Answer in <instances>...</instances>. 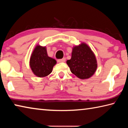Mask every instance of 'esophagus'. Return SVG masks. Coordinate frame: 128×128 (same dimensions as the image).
<instances>
[{"label":"esophagus","instance_id":"esophagus-1","mask_svg":"<svg viewBox=\"0 0 128 128\" xmlns=\"http://www.w3.org/2000/svg\"><path fill=\"white\" fill-rule=\"evenodd\" d=\"M66 62V58H63L62 59H59L58 60V62Z\"/></svg>","mask_w":128,"mask_h":128}]
</instances>
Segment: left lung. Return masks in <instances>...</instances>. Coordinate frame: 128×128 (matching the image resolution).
<instances>
[{
  "mask_svg": "<svg viewBox=\"0 0 128 128\" xmlns=\"http://www.w3.org/2000/svg\"><path fill=\"white\" fill-rule=\"evenodd\" d=\"M66 64L73 74L80 79L89 78L96 72L97 61L95 54L86 43L73 47L72 57Z\"/></svg>",
  "mask_w": 128,
  "mask_h": 128,
  "instance_id": "left-lung-1",
  "label": "left lung"
}]
</instances>
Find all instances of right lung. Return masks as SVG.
I'll return each mask as SVG.
<instances>
[{
    "label": "right lung",
    "instance_id": "add662e5",
    "mask_svg": "<svg viewBox=\"0 0 128 128\" xmlns=\"http://www.w3.org/2000/svg\"><path fill=\"white\" fill-rule=\"evenodd\" d=\"M30 67L36 76L44 77L52 71L56 61L47 55L46 47L36 45L30 59Z\"/></svg>",
    "mask_w": 128,
    "mask_h": 128
}]
</instances>
